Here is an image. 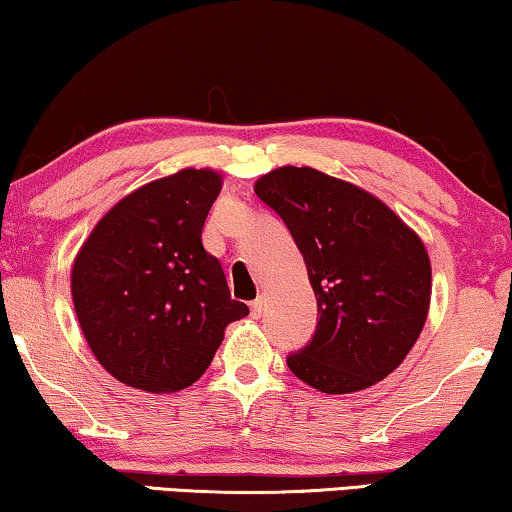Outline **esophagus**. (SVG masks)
Instances as JSON below:
<instances>
[{
    "label": "esophagus",
    "mask_w": 512,
    "mask_h": 512,
    "mask_svg": "<svg viewBox=\"0 0 512 512\" xmlns=\"http://www.w3.org/2000/svg\"><path fill=\"white\" fill-rule=\"evenodd\" d=\"M263 307H265V300L261 298V295H258V298L251 302V314H254V318H258L263 314Z\"/></svg>",
    "instance_id": "obj_1"
}]
</instances>
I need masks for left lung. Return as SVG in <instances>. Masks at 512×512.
Returning <instances> with one entry per match:
<instances>
[{"mask_svg":"<svg viewBox=\"0 0 512 512\" xmlns=\"http://www.w3.org/2000/svg\"><path fill=\"white\" fill-rule=\"evenodd\" d=\"M254 191L291 231L318 305L314 337L288 355V369L328 395L395 372L427 321L422 240L369 191L309 166L270 170Z\"/></svg>","mask_w":512,"mask_h":512,"instance_id":"1","label":"left lung"}]
</instances>
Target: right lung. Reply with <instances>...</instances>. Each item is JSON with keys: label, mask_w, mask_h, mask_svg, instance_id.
Returning a JSON list of instances; mask_svg holds the SVG:
<instances>
[{"label": "right lung", "mask_w": 512, "mask_h": 512, "mask_svg": "<svg viewBox=\"0 0 512 512\" xmlns=\"http://www.w3.org/2000/svg\"><path fill=\"white\" fill-rule=\"evenodd\" d=\"M219 191L221 175L210 168L145 184L103 214L73 261L80 330L103 369L131 388H189L226 325L249 314L201 240Z\"/></svg>", "instance_id": "right-lung-1"}]
</instances>
